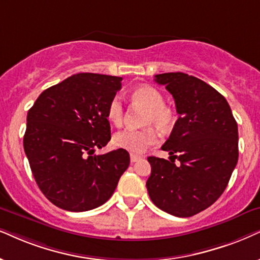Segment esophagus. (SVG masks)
I'll return each instance as SVG.
<instances>
[{
    "mask_svg": "<svg viewBox=\"0 0 260 260\" xmlns=\"http://www.w3.org/2000/svg\"><path fill=\"white\" fill-rule=\"evenodd\" d=\"M141 157L138 156V154H134V153H131V163H136L138 160H140Z\"/></svg>",
    "mask_w": 260,
    "mask_h": 260,
    "instance_id": "esophagus-1",
    "label": "esophagus"
}]
</instances>
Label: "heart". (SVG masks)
Returning a JSON list of instances; mask_svg holds the SVG:
<instances>
[{"label": "heart", "instance_id": "1", "mask_svg": "<svg viewBox=\"0 0 260 260\" xmlns=\"http://www.w3.org/2000/svg\"><path fill=\"white\" fill-rule=\"evenodd\" d=\"M134 103L145 107L147 113L144 119L145 126H156L160 131H169L176 122L174 109L164 104V97L158 90L151 86H141L132 93ZM123 103L119 94L111 98L107 108V117L115 126H120L123 120ZM159 138L152 127L144 129H123L113 137V144L117 149L129 151L132 153L144 152L147 147L156 145Z\"/></svg>", "mask_w": 260, "mask_h": 260}]
</instances>
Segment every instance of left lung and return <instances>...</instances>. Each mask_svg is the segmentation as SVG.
I'll return each instance as SVG.
<instances>
[{
    "label": "left lung",
    "mask_w": 260,
    "mask_h": 260,
    "mask_svg": "<svg viewBox=\"0 0 260 260\" xmlns=\"http://www.w3.org/2000/svg\"><path fill=\"white\" fill-rule=\"evenodd\" d=\"M154 81L172 93L179 119L162 146L169 160L147 158V192L157 208L190 217L224 192L239 158L238 123L225 98L205 81L181 72L157 74Z\"/></svg>",
    "instance_id": "1"
}]
</instances>
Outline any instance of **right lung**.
<instances>
[{"label":"right lung","instance_id":"obj_1","mask_svg":"<svg viewBox=\"0 0 260 260\" xmlns=\"http://www.w3.org/2000/svg\"><path fill=\"white\" fill-rule=\"evenodd\" d=\"M120 77L79 73L47 88L27 113L24 150L43 194L67 211L103 205L129 166L117 149L94 154L110 140L107 108Z\"/></svg>","mask_w":260,"mask_h":260}]
</instances>
